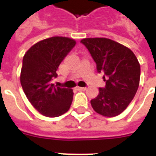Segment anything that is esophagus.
<instances>
[{"label": "esophagus", "instance_id": "34e87169", "mask_svg": "<svg viewBox=\"0 0 156 156\" xmlns=\"http://www.w3.org/2000/svg\"><path fill=\"white\" fill-rule=\"evenodd\" d=\"M76 88L78 91H84V90H86V88H83V87H77Z\"/></svg>", "mask_w": 156, "mask_h": 156}]
</instances>
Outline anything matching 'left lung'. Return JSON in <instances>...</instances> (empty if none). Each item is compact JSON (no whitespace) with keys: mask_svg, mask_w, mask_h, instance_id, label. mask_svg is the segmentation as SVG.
I'll return each instance as SVG.
<instances>
[{"mask_svg":"<svg viewBox=\"0 0 156 156\" xmlns=\"http://www.w3.org/2000/svg\"><path fill=\"white\" fill-rule=\"evenodd\" d=\"M81 43L96 62L98 73L105 74L106 82L105 88H99L98 96L90 101L92 107L103 116L119 115L127 108L139 88L140 65L137 58L130 49L110 39L85 38Z\"/></svg>","mask_w":156,"mask_h":156,"instance_id":"left-lung-1","label":"left lung"}]
</instances>
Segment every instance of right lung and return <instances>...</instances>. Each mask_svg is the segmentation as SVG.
Returning <instances> with one entry per match:
<instances>
[{
	"label": "right lung",
	"instance_id": "right-lung-1",
	"mask_svg": "<svg viewBox=\"0 0 156 156\" xmlns=\"http://www.w3.org/2000/svg\"><path fill=\"white\" fill-rule=\"evenodd\" d=\"M75 44L73 39L52 37L33 45L23 57L21 84L32 106L44 116L58 117L71 106L73 89L51 81L57 78L58 66Z\"/></svg>",
	"mask_w": 156,
	"mask_h": 156
}]
</instances>
